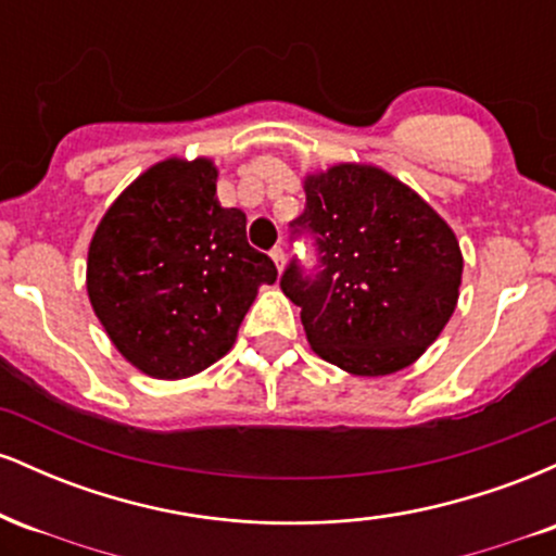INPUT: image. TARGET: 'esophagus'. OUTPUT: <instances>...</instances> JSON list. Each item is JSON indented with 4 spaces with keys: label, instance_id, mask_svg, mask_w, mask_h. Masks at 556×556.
Masks as SVG:
<instances>
[{
    "label": "esophagus",
    "instance_id": "obj_1",
    "mask_svg": "<svg viewBox=\"0 0 556 556\" xmlns=\"http://www.w3.org/2000/svg\"><path fill=\"white\" fill-rule=\"evenodd\" d=\"M269 256H271L274 264H277V269L282 271V269H285V258H287V256H285V248H282V245H274Z\"/></svg>",
    "mask_w": 556,
    "mask_h": 556
}]
</instances>
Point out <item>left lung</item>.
Listing matches in <instances>:
<instances>
[{
  "label": "left lung",
  "instance_id": "8db88e82",
  "mask_svg": "<svg viewBox=\"0 0 556 556\" xmlns=\"http://www.w3.org/2000/svg\"><path fill=\"white\" fill-rule=\"evenodd\" d=\"M290 227L314 238L316 269L292 258L279 285L324 361L355 376L394 374L450 321L463 277L455 232L387 172L340 164L308 177Z\"/></svg>",
  "mask_w": 556,
  "mask_h": 556
}]
</instances>
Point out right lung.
<instances>
[{"label": "right lung", "mask_w": 556, "mask_h": 556, "mask_svg": "<svg viewBox=\"0 0 556 556\" xmlns=\"http://www.w3.org/2000/svg\"><path fill=\"white\" fill-rule=\"evenodd\" d=\"M245 214L216 201L208 159H167L104 214L88 248V298L114 348L156 379H185L232 348L261 285Z\"/></svg>", "instance_id": "add662e5"}]
</instances>
